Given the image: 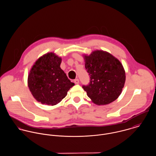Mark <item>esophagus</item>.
Here are the masks:
<instances>
[{
  "instance_id": "obj_1",
  "label": "esophagus",
  "mask_w": 156,
  "mask_h": 156,
  "mask_svg": "<svg viewBox=\"0 0 156 156\" xmlns=\"http://www.w3.org/2000/svg\"><path fill=\"white\" fill-rule=\"evenodd\" d=\"M74 82L75 83V84H79V80L78 79H74Z\"/></svg>"
}]
</instances>
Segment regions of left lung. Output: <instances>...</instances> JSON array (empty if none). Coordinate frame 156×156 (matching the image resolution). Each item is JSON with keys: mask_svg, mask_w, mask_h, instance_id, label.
<instances>
[{"mask_svg": "<svg viewBox=\"0 0 156 156\" xmlns=\"http://www.w3.org/2000/svg\"><path fill=\"white\" fill-rule=\"evenodd\" d=\"M84 58L90 80L82 88L88 96L98 105L115 101L121 94L126 81L122 65L110 53L101 50L94 51Z\"/></svg>", "mask_w": 156, "mask_h": 156, "instance_id": "obj_1", "label": "left lung"}]
</instances>
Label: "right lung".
<instances>
[{"instance_id":"right-lung-1","label":"right lung","mask_w":156,"mask_h":156,"mask_svg":"<svg viewBox=\"0 0 156 156\" xmlns=\"http://www.w3.org/2000/svg\"><path fill=\"white\" fill-rule=\"evenodd\" d=\"M61 58L53 53L40 58L28 76V87L34 98L42 104L55 105L74 85L61 68Z\"/></svg>"}]
</instances>
